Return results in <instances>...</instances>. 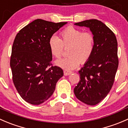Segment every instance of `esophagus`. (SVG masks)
I'll return each instance as SVG.
<instances>
[{"mask_svg":"<svg viewBox=\"0 0 128 128\" xmlns=\"http://www.w3.org/2000/svg\"><path fill=\"white\" fill-rule=\"evenodd\" d=\"M71 73H72V72L70 71V70H64V74L65 76H69V75H70Z\"/></svg>","mask_w":128,"mask_h":128,"instance_id":"34e87169","label":"esophagus"}]
</instances>
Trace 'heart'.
Segmentation results:
<instances>
[{
  "label": "heart",
  "mask_w": 128,
  "mask_h": 128,
  "mask_svg": "<svg viewBox=\"0 0 128 128\" xmlns=\"http://www.w3.org/2000/svg\"><path fill=\"white\" fill-rule=\"evenodd\" d=\"M94 36L90 32H82L79 28L69 26L60 32L59 39L52 36L49 40L51 55L59 59L62 55L64 48L69 47L70 56L56 62L57 66L66 70L78 68L80 62L85 63L92 54L94 49Z\"/></svg>",
  "instance_id": "b5f03b06"
}]
</instances>
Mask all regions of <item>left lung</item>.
<instances>
[{
	"mask_svg": "<svg viewBox=\"0 0 128 128\" xmlns=\"http://www.w3.org/2000/svg\"><path fill=\"white\" fill-rule=\"evenodd\" d=\"M74 24L89 27L95 39L92 54L79 71L80 80L74 89L79 101L94 106L106 97L113 85L119 64L117 39L113 32L98 20Z\"/></svg>",
	"mask_w": 128,
	"mask_h": 128,
	"instance_id": "1",
	"label": "left lung"
}]
</instances>
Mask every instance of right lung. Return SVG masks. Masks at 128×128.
Wrapping results in <instances>:
<instances>
[{
  "mask_svg": "<svg viewBox=\"0 0 128 128\" xmlns=\"http://www.w3.org/2000/svg\"><path fill=\"white\" fill-rule=\"evenodd\" d=\"M66 24L36 19L15 38L10 62L12 80L21 98L31 104L47 101L64 75L61 68L52 64L49 40Z\"/></svg>",
  "mask_w": 128,
  "mask_h": 128,
  "instance_id": "add662e5",
  "label": "right lung"
}]
</instances>
